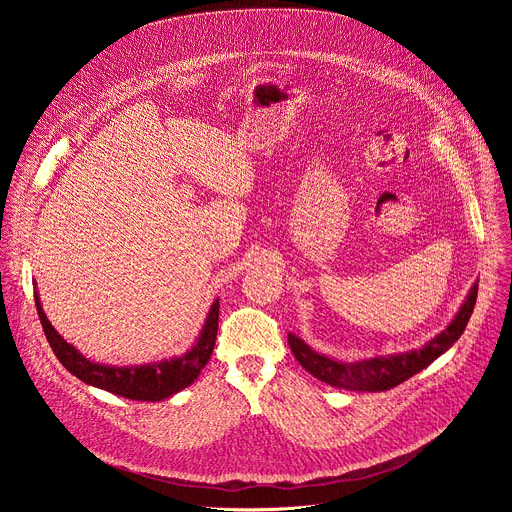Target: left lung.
Listing matches in <instances>:
<instances>
[{"label":"left lung","mask_w":512,"mask_h":512,"mask_svg":"<svg viewBox=\"0 0 512 512\" xmlns=\"http://www.w3.org/2000/svg\"><path fill=\"white\" fill-rule=\"evenodd\" d=\"M476 298H478V281H474V285L470 287L468 296L460 306L458 314L454 316V320L440 334H435L431 340H427L419 350L415 348V350L389 354V356L342 362L316 352L294 332L287 334V342L291 352H294V356L298 358V362L316 379L346 391L381 393L405 383L407 379H411L413 375L429 367L435 358H440L444 352H448L466 330L468 320L474 312Z\"/></svg>","instance_id":"left-lung-1"}]
</instances>
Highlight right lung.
<instances>
[{
  "instance_id": "right-lung-1",
  "label": "right lung",
  "mask_w": 512,
  "mask_h": 512,
  "mask_svg": "<svg viewBox=\"0 0 512 512\" xmlns=\"http://www.w3.org/2000/svg\"><path fill=\"white\" fill-rule=\"evenodd\" d=\"M34 302H36L38 318L44 328L46 340L54 350L56 358L62 362V367L70 375H75L77 379H81L91 387H97L133 401H164L180 393L182 389L190 387L198 379L200 371L204 369V364L208 362L214 350V340L218 330V308H221L216 298L206 314V320L198 338L184 354L164 358L158 362L115 367V364H103L87 358L79 348L68 344L56 332V328L50 324V320L42 310L38 289L34 291Z\"/></svg>"
}]
</instances>
